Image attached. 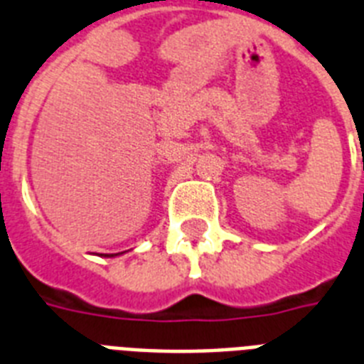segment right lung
<instances>
[{"mask_svg":"<svg viewBox=\"0 0 364 364\" xmlns=\"http://www.w3.org/2000/svg\"><path fill=\"white\" fill-rule=\"evenodd\" d=\"M111 255H114V253H111Z\"/></svg>","mask_w":364,"mask_h":364,"instance_id":"1","label":"right lung"}]
</instances>
